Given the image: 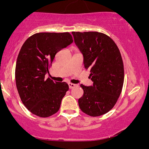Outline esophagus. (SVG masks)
<instances>
[{"label":"esophagus","instance_id":"34e87169","mask_svg":"<svg viewBox=\"0 0 149 149\" xmlns=\"http://www.w3.org/2000/svg\"><path fill=\"white\" fill-rule=\"evenodd\" d=\"M68 86H69V88H74L75 86H76V84H71V83H68Z\"/></svg>","mask_w":149,"mask_h":149}]
</instances>
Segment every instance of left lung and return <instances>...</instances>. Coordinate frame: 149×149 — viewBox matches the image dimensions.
<instances>
[{
    "label": "left lung",
    "mask_w": 149,
    "mask_h": 149,
    "mask_svg": "<svg viewBox=\"0 0 149 149\" xmlns=\"http://www.w3.org/2000/svg\"><path fill=\"white\" fill-rule=\"evenodd\" d=\"M72 34L84 57V65L90 68L93 85H81L84 94L79 100L80 109L92 117L102 115L113 108L121 94L124 67L121 54L115 42L97 31Z\"/></svg>",
    "instance_id": "left-lung-1"
}]
</instances>
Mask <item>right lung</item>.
Instances as JSON below:
<instances>
[{
	"instance_id": "1",
	"label": "right lung",
	"mask_w": 149,
	"mask_h": 149,
	"mask_svg": "<svg viewBox=\"0 0 149 149\" xmlns=\"http://www.w3.org/2000/svg\"><path fill=\"white\" fill-rule=\"evenodd\" d=\"M73 42L68 32L37 33L21 48L15 72L16 87L24 105L34 115L47 118L59 110L68 85L45 78L57 52Z\"/></svg>"
}]
</instances>
